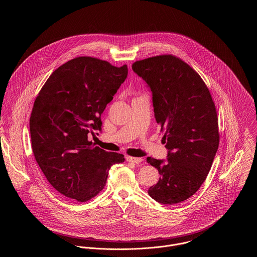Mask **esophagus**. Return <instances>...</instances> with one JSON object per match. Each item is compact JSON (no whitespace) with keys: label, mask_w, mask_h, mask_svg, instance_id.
Masks as SVG:
<instances>
[{"label":"esophagus","mask_w":257,"mask_h":257,"mask_svg":"<svg viewBox=\"0 0 257 257\" xmlns=\"http://www.w3.org/2000/svg\"><path fill=\"white\" fill-rule=\"evenodd\" d=\"M126 160H127V162H131V163H135V164H139V163L144 161L143 158H137V157H132V156H127Z\"/></svg>","instance_id":"obj_1"}]
</instances>
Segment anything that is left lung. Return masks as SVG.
Wrapping results in <instances>:
<instances>
[{
  "instance_id": "left-lung-1",
  "label": "left lung",
  "mask_w": 257,
  "mask_h": 257,
  "mask_svg": "<svg viewBox=\"0 0 257 257\" xmlns=\"http://www.w3.org/2000/svg\"><path fill=\"white\" fill-rule=\"evenodd\" d=\"M132 69L150 87L154 116L169 150L168 161L147 157L159 171L148 195L171 205L195 195L205 181L220 144L215 103L204 81L173 55L135 61Z\"/></svg>"
}]
</instances>
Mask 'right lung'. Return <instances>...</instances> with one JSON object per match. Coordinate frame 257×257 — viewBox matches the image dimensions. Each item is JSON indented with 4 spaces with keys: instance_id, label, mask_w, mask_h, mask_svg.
I'll use <instances>...</instances> for the list:
<instances>
[{
    "instance_id": "obj_1",
    "label": "right lung",
    "mask_w": 257,
    "mask_h": 257,
    "mask_svg": "<svg viewBox=\"0 0 257 257\" xmlns=\"http://www.w3.org/2000/svg\"><path fill=\"white\" fill-rule=\"evenodd\" d=\"M128 74L93 57H77L51 74L30 117L32 148L46 179L62 196L85 202L104 189L109 170L124 155L95 147L101 114Z\"/></svg>"
}]
</instances>
